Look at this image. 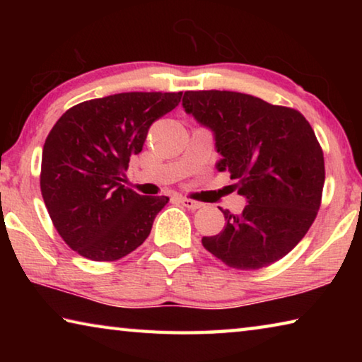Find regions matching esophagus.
<instances>
[{"label":"esophagus","mask_w":362,"mask_h":362,"mask_svg":"<svg viewBox=\"0 0 362 362\" xmlns=\"http://www.w3.org/2000/svg\"><path fill=\"white\" fill-rule=\"evenodd\" d=\"M179 201L183 206L188 207V209H192V211H196V209H199V207H203V203H198V201H193L188 198H179Z\"/></svg>","instance_id":"esophagus-1"}]
</instances>
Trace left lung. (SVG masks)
Masks as SVG:
<instances>
[{
	"instance_id": "8db88e82",
	"label": "left lung",
	"mask_w": 362,
	"mask_h": 362,
	"mask_svg": "<svg viewBox=\"0 0 362 362\" xmlns=\"http://www.w3.org/2000/svg\"><path fill=\"white\" fill-rule=\"evenodd\" d=\"M182 105L207 127L247 206L222 211L225 228L203 246L226 265L259 269L297 246L315 222L324 187V156L297 110L231 90H187Z\"/></svg>"
}]
</instances>
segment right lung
Returning a JSON list of instances; mask_svg holds the SVG:
<instances>
[{"label": "right lung", "instance_id": "right-lung-1", "mask_svg": "<svg viewBox=\"0 0 362 362\" xmlns=\"http://www.w3.org/2000/svg\"><path fill=\"white\" fill-rule=\"evenodd\" d=\"M182 93H122L71 107L42 148L41 194L59 235L79 255L113 262L148 238L168 196H140L122 185L131 156L150 126Z\"/></svg>", "mask_w": 362, "mask_h": 362}]
</instances>
